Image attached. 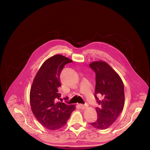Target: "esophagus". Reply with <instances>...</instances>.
<instances>
[{"label":"esophagus","mask_w":150,"mask_h":150,"mask_svg":"<svg viewBox=\"0 0 150 150\" xmlns=\"http://www.w3.org/2000/svg\"><path fill=\"white\" fill-rule=\"evenodd\" d=\"M79 108H81V109H84L86 108H87L88 107V105L87 104H85V105H83V104H79L78 105Z\"/></svg>","instance_id":"esophagus-1"}]
</instances>
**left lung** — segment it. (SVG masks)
Returning <instances> with one entry per match:
<instances>
[{
    "instance_id": "obj_1",
    "label": "left lung",
    "mask_w": 150,
    "mask_h": 150,
    "mask_svg": "<svg viewBox=\"0 0 150 150\" xmlns=\"http://www.w3.org/2000/svg\"><path fill=\"white\" fill-rule=\"evenodd\" d=\"M95 72V94H100L102 100L95 95L99 107L96 108V121L91 125L99 129L110 127L122 111L124 101V87L121 77L108 63L95 61L89 64Z\"/></svg>"
}]
</instances>
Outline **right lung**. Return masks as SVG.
Listing matches in <instances>:
<instances>
[{
    "label": "right lung",
    "mask_w": 150,
    "mask_h": 150,
    "mask_svg": "<svg viewBox=\"0 0 150 150\" xmlns=\"http://www.w3.org/2000/svg\"><path fill=\"white\" fill-rule=\"evenodd\" d=\"M72 60L62 55L49 58L38 71L30 91V104L38 121L51 130L64 126L75 109L74 104L57 102L61 96L58 88L61 86L62 70ZM65 98V99H67Z\"/></svg>",
    "instance_id": "right-lung-1"
}]
</instances>
